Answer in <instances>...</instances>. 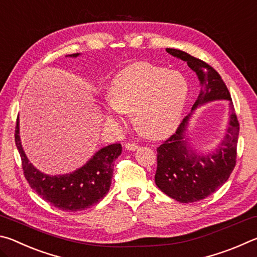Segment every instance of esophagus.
<instances>
[{
	"label": "esophagus",
	"instance_id": "esophagus-1",
	"mask_svg": "<svg viewBox=\"0 0 257 257\" xmlns=\"http://www.w3.org/2000/svg\"><path fill=\"white\" fill-rule=\"evenodd\" d=\"M125 149L129 151H135L138 149V145L135 144V143H127V144H125Z\"/></svg>",
	"mask_w": 257,
	"mask_h": 257
}]
</instances>
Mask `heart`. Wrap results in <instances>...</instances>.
I'll return each mask as SVG.
<instances>
[{
  "label": "heart",
  "mask_w": 257,
  "mask_h": 257,
  "mask_svg": "<svg viewBox=\"0 0 257 257\" xmlns=\"http://www.w3.org/2000/svg\"><path fill=\"white\" fill-rule=\"evenodd\" d=\"M188 84L179 72L149 62H137L119 72L111 82L110 118L134 113V122L144 136L162 138L170 134L184 110Z\"/></svg>",
  "instance_id": "heart-1"
}]
</instances>
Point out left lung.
I'll return each mask as SVG.
<instances>
[{
  "instance_id": "left-lung-1",
  "label": "left lung",
  "mask_w": 257,
  "mask_h": 257,
  "mask_svg": "<svg viewBox=\"0 0 257 257\" xmlns=\"http://www.w3.org/2000/svg\"><path fill=\"white\" fill-rule=\"evenodd\" d=\"M167 52L187 62L201 81L198 98L191 110L214 99L230 101L229 127L215 153L198 155L187 149L184 139L190 114L185 116L176 133L156 149V186L178 202L193 203L215 193L229 179L236 165L239 121L227 86L214 68L184 51L167 49Z\"/></svg>"
}]
</instances>
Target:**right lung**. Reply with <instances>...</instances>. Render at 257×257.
I'll list each match as a JSON object with an SVG mask.
<instances>
[{"instance_id":"add662e5","label":"right lung","mask_w":257,"mask_h":257,"mask_svg":"<svg viewBox=\"0 0 257 257\" xmlns=\"http://www.w3.org/2000/svg\"><path fill=\"white\" fill-rule=\"evenodd\" d=\"M78 55L75 53L69 56ZM15 142L29 186L46 202L66 212L86 210L105 196L111 186L114 161L122 151L121 144L103 147L84 167L75 172L53 177L44 175L29 163L20 143L19 118H17Z\"/></svg>"}]
</instances>
